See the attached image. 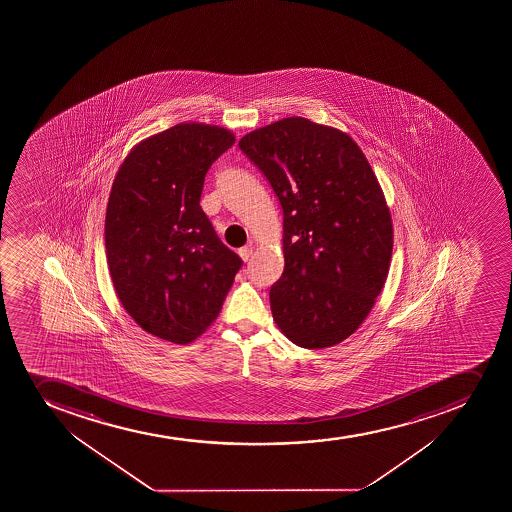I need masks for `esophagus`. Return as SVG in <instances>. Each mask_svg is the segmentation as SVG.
<instances>
[{
    "label": "esophagus",
    "mask_w": 512,
    "mask_h": 512,
    "mask_svg": "<svg viewBox=\"0 0 512 512\" xmlns=\"http://www.w3.org/2000/svg\"><path fill=\"white\" fill-rule=\"evenodd\" d=\"M253 250H255V248H253L252 245H247V247L238 250V255L242 257L243 262H248V260L252 259Z\"/></svg>",
    "instance_id": "34e87169"
}]
</instances>
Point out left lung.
Returning <instances> with one entry per match:
<instances>
[{
    "instance_id": "left-lung-1",
    "label": "left lung",
    "mask_w": 512,
    "mask_h": 512,
    "mask_svg": "<svg viewBox=\"0 0 512 512\" xmlns=\"http://www.w3.org/2000/svg\"><path fill=\"white\" fill-rule=\"evenodd\" d=\"M284 208V274L270 289L282 334L325 349L359 329L384 289L394 228L379 180L350 135L282 118L240 138Z\"/></svg>"
}]
</instances>
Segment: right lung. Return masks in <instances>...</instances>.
<instances>
[{"label": "right lung", "mask_w": 512, "mask_h": 512, "mask_svg": "<svg viewBox=\"0 0 512 512\" xmlns=\"http://www.w3.org/2000/svg\"><path fill=\"white\" fill-rule=\"evenodd\" d=\"M235 143L227 128L178 123L145 138L108 197V270L123 309L148 334L190 344L217 319L242 259L200 207L208 168Z\"/></svg>", "instance_id": "obj_1"}]
</instances>
